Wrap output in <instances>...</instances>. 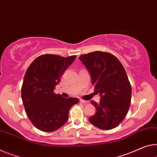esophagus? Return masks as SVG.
<instances>
[{
	"mask_svg": "<svg viewBox=\"0 0 157 157\" xmlns=\"http://www.w3.org/2000/svg\"><path fill=\"white\" fill-rule=\"evenodd\" d=\"M80 102L83 103V104H87L88 102V101H86V100H82V99H80Z\"/></svg>",
	"mask_w": 157,
	"mask_h": 157,
	"instance_id": "34e87169",
	"label": "esophagus"
}]
</instances>
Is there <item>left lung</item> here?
Segmentation results:
<instances>
[{
    "label": "left lung",
    "mask_w": 157,
    "mask_h": 157,
    "mask_svg": "<svg viewBox=\"0 0 157 157\" xmlns=\"http://www.w3.org/2000/svg\"><path fill=\"white\" fill-rule=\"evenodd\" d=\"M90 74L99 103L91 101L96 113L89 121L102 130H111L121 123L129 109L131 86L119 60L109 52L95 51L79 57Z\"/></svg>",
    "instance_id": "left-lung-1"
}]
</instances>
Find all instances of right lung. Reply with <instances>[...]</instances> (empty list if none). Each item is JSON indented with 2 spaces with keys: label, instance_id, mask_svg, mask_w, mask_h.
<instances>
[{
  "label": "right lung",
  "instance_id": "obj_1",
  "mask_svg": "<svg viewBox=\"0 0 157 157\" xmlns=\"http://www.w3.org/2000/svg\"><path fill=\"white\" fill-rule=\"evenodd\" d=\"M43 55L29 67L21 86V99L29 119L40 131L52 132L67 121L69 111L78 98H64L54 93L64 71L76 59Z\"/></svg>",
  "mask_w": 157,
  "mask_h": 157
}]
</instances>
